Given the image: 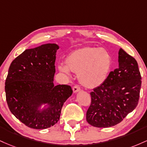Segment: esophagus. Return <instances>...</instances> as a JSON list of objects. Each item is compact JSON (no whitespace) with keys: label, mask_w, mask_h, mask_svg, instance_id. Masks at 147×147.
Returning a JSON list of instances; mask_svg holds the SVG:
<instances>
[{"label":"esophagus","mask_w":147,"mask_h":147,"mask_svg":"<svg viewBox=\"0 0 147 147\" xmlns=\"http://www.w3.org/2000/svg\"><path fill=\"white\" fill-rule=\"evenodd\" d=\"M80 87H79L78 85H75V86L73 87V91H74V93H76V92L80 91Z\"/></svg>","instance_id":"esophagus-1"}]
</instances>
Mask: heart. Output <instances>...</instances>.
<instances>
[{"instance_id":"heart-1","label":"heart","mask_w":147,"mask_h":147,"mask_svg":"<svg viewBox=\"0 0 147 147\" xmlns=\"http://www.w3.org/2000/svg\"><path fill=\"white\" fill-rule=\"evenodd\" d=\"M67 66L60 65L59 70L78 74L79 82L88 88H94L106 80L113 65L111 55L103 48L85 47L71 53L66 59Z\"/></svg>"}]
</instances>
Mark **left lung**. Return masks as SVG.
<instances>
[{
	"label": "left lung",
	"instance_id": "1",
	"mask_svg": "<svg viewBox=\"0 0 147 147\" xmlns=\"http://www.w3.org/2000/svg\"><path fill=\"white\" fill-rule=\"evenodd\" d=\"M141 80L136 59L120 49L118 68L110 71L106 80L90 92L87 122L98 128L121 122L138 104Z\"/></svg>",
	"mask_w": 147,
	"mask_h": 147
}]
</instances>
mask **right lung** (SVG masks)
<instances>
[{"mask_svg":"<svg viewBox=\"0 0 147 147\" xmlns=\"http://www.w3.org/2000/svg\"><path fill=\"white\" fill-rule=\"evenodd\" d=\"M58 49L55 44L27 49L9 66L5 86L7 105L19 121L31 128L55 125L64 103L73 92L69 85L53 84ZM44 104L48 108L41 111Z\"/></svg>","mask_w":147,"mask_h":147,"instance_id":"right-lung-1","label":"right lung"}]
</instances>
